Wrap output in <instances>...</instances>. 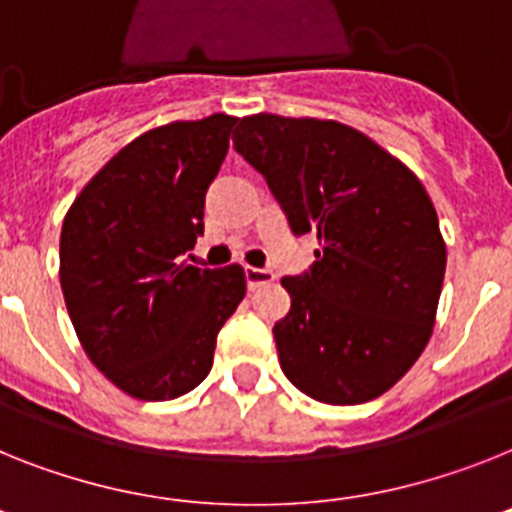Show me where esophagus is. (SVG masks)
Returning a JSON list of instances; mask_svg holds the SVG:
<instances>
[{
    "instance_id": "1",
    "label": "esophagus",
    "mask_w": 512,
    "mask_h": 512,
    "mask_svg": "<svg viewBox=\"0 0 512 512\" xmlns=\"http://www.w3.org/2000/svg\"><path fill=\"white\" fill-rule=\"evenodd\" d=\"M244 278H247L249 289H257V286L270 283L276 276H273V270L268 268H252V265H247V268H244Z\"/></svg>"
}]
</instances>
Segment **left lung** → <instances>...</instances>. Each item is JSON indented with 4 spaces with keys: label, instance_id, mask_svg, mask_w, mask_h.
<instances>
[{
    "label": "left lung",
    "instance_id": "left-lung-1",
    "mask_svg": "<svg viewBox=\"0 0 512 512\" xmlns=\"http://www.w3.org/2000/svg\"><path fill=\"white\" fill-rule=\"evenodd\" d=\"M234 148L265 176L296 236L320 249L286 276L289 315L276 322L278 362L304 395L367 403L422 356L445 278L435 205L409 166L333 119L244 117Z\"/></svg>",
    "mask_w": 512,
    "mask_h": 512
}]
</instances>
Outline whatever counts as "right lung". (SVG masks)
I'll list each match as a JSON object with an SVG mask.
<instances>
[{"label": "right lung", "mask_w": 512, "mask_h": 512, "mask_svg": "<svg viewBox=\"0 0 512 512\" xmlns=\"http://www.w3.org/2000/svg\"><path fill=\"white\" fill-rule=\"evenodd\" d=\"M239 122H171L124 145L67 210L59 281L85 354L140 401L190 393L244 299L242 265L195 268L205 192Z\"/></svg>", "instance_id": "1"}]
</instances>
